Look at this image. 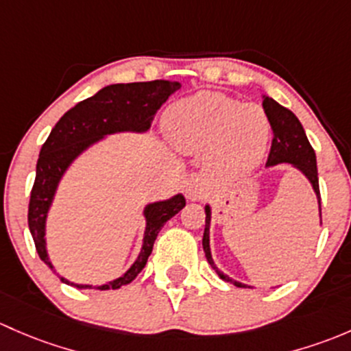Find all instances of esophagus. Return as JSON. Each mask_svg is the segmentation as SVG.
I'll use <instances>...</instances> for the list:
<instances>
[{"label":"esophagus","instance_id":"1","mask_svg":"<svg viewBox=\"0 0 351 351\" xmlns=\"http://www.w3.org/2000/svg\"><path fill=\"white\" fill-rule=\"evenodd\" d=\"M208 182L202 176H191L186 182V196L191 201H201L202 197L208 196Z\"/></svg>","mask_w":351,"mask_h":351}]
</instances>
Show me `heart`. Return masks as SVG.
<instances>
[{"instance_id": "heart-1", "label": "heart", "mask_w": 351, "mask_h": 351, "mask_svg": "<svg viewBox=\"0 0 351 351\" xmlns=\"http://www.w3.org/2000/svg\"><path fill=\"white\" fill-rule=\"evenodd\" d=\"M165 130L177 150L196 154L208 149L209 167L226 176L254 171L270 138L263 108L213 91L172 104L165 113Z\"/></svg>"}]
</instances>
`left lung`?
I'll return each instance as SVG.
<instances>
[{"label":"left lung","mask_w":351,"mask_h":351,"mask_svg":"<svg viewBox=\"0 0 351 351\" xmlns=\"http://www.w3.org/2000/svg\"><path fill=\"white\" fill-rule=\"evenodd\" d=\"M263 111L267 113L270 121V128H272L274 138L272 147H270L269 158H267V167H274L279 164H289L299 172L304 174L306 179L309 180L313 186L314 193L317 197V206H319V218H321V196H319V179H317V165H316V154H314L313 147H311L308 136H306L304 128H302L301 121L298 120L294 113L287 108L280 106L276 99L269 96H263ZM206 211V226L204 234H202V248H204L206 258H208L209 265L215 269L219 279L225 282L234 284L237 287H250L237 280L230 279L223 272H219L218 267L215 265L211 256V248H209V228H211V208L209 204L204 206Z\"/></svg>","instance_id":"8db88e82"}]
</instances>
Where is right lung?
<instances>
[{
	"label": "right lung",
	"mask_w": 351,
	"mask_h": 351,
	"mask_svg": "<svg viewBox=\"0 0 351 351\" xmlns=\"http://www.w3.org/2000/svg\"><path fill=\"white\" fill-rule=\"evenodd\" d=\"M177 89H180V82L164 81V79L106 86L95 96L71 108L53 126L38 155L37 174H35L30 204H28V228L34 237L35 248L42 262H45L52 272H56V269L47 254V216H49L60 179L66 174L67 169L82 152L103 140L106 135L121 132H147L154 121L155 113ZM184 206H186V199L182 194H176L169 199L150 202L145 206L143 216H145L147 225L142 250L132 267L118 279L93 287L89 284H74L66 277L56 274L64 284L74 285L77 289L108 291V289H120L121 285L130 284L145 267L158 231Z\"/></svg>",
	"instance_id": "obj_1"
}]
</instances>
